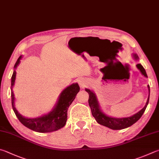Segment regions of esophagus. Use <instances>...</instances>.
<instances>
[{"label": "esophagus", "mask_w": 159, "mask_h": 159, "mask_svg": "<svg viewBox=\"0 0 159 159\" xmlns=\"http://www.w3.org/2000/svg\"><path fill=\"white\" fill-rule=\"evenodd\" d=\"M78 83H79V84L80 85V87H84L87 84V82L84 80H79Z\"/></svg>", "instance_id": "1"}]
</instances>
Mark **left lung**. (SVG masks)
I'll return each mask as SVG.
<instances>
[{
  "instance_id": "obj_1",
  "label": "left lung",
  "mask_w": 159,
  "mask_h": 159,
  "mask_svg": "<svg viewBox=\"0 0 159 159\" xmlns=\"http://www.w3.org/2000/svg\"><path fill=\"white\" fill-rule=\"evenodd\" d=\"M133 57L135 60H138L139 57L136 54H133ZM138 69L140 71L142 75H144V77H147V75L146 73V71L143 66L141 65L140 63H138L136 65ZM148 89H149V97L147 99V101L146 102L145 106H144L143 109L140 111H139L135 115H132L129 117H125V118H115V117H111L105 115L102 112V110L100 109V106L98 104V101L97 100L96 94L94 93L92 91L88 89H85V91L89 93V105L91 108V113L92 115L96 121L98 122L99 124L102 125V126H106L109 129H111L112 130H121L126 129V128L132 126L133 124H134L136 121H138L140 117L143 116V113L146 110V107L147 105L149 103V93H150V89L149 86L148 85Z\"/></svg>"
}]
</instances>
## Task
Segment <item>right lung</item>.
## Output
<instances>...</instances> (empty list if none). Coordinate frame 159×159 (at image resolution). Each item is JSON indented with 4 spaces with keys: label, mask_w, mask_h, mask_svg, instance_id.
I'll return each mask as SVG.
<instances>
[{
    "label": "right lung",
    "mask_w": 159,
    "mask_h": 159,
    "mask_svg": "<svg viewBox=\"0 0 159 159\" xmlns=\"http://www.w3.org/2000/svg\"><path fill=\"white\" fill-rule=\"evenodd\" d=\"M21 58V56L19 57L14 66V68H16V67L20 63ZM15 78L16 71L15 70H14L12 76L11 78L12 79L11 80V98H12V109L16 117L24 126L27 127L28 129L39 133L55 131L65 126L67 121V115H68L67 112H68V107L74 101L77 93L80 91V87L77 83L72 84L63 90L58 97L57 104L55 105L54 109L51 112L40 117L30 119L21 116L15 107V98L14 96L12 88L15 84Z\"/></svg>",
    "instance_id": "right-lung-1"
}]
</instances>
